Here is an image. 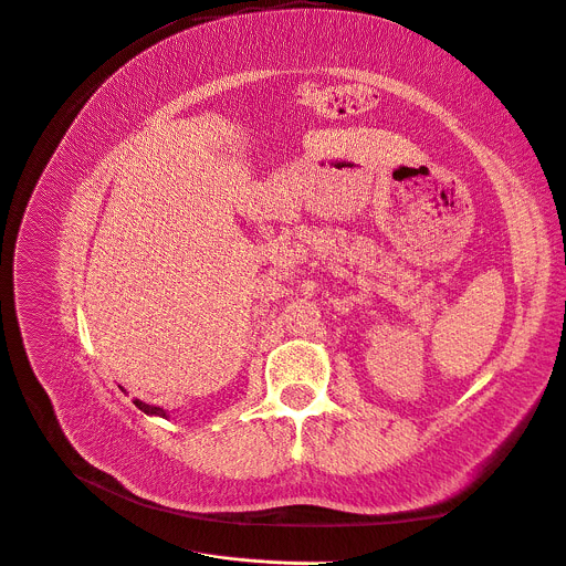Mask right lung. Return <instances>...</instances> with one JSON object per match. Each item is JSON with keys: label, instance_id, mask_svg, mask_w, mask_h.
Returning a JSON list of instances; mask_svg holds the SVG:
<instances>
[{"label": "right lung", "instance_id": "1", "mask_svg": "<svg viewBox=\"0 0 566 566\" xmlns=\"http://www.w3.org/2000/svg\"><path fill=\"white\" fill-rule=\"evenodd\" d=\"M135 406H137L139 410H144L146 415H160V418H165V410H163V408H158V406L144 403V401H139V399H135Z\"/></svg>", "mask_w": 566, "mask_h": 566}]
</instances>
